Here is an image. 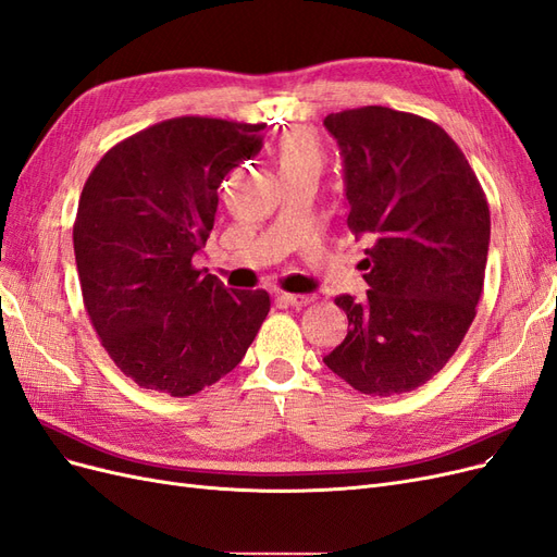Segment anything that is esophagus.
I'll return each mask as SVG.
<instances>
[{
  "instance_id": "esophagus-1",
  "label": "esophagus",
  "mask_w": 557,
  "mask_h": 557,
  "mask_svg": "<svg viewBox=\"0 0 557 557\" xmlns=\"http://www.w3.org/2000/svg\"><path fill=\"white\" fill-rule=\"evenodd\" d=\"M315 297L313 295H293V293H281V301L290 307H307Z\"/></svg>"
}]
</instances>
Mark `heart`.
Here are the masks:
<instances>
[{
  "instance_id": "heart-1",
  "label": "heart",
  "mask_w": 557,
  "mask_h": 557,
  "mask_svg": "<svg viewBox=\"0 0 557 557\" xmlns=\"http://www.w3.org/2000/svg\"><path fill=\"white\" fill-rule=\"evenodd\" d=\"M276 160L281 172L295 170V166H318L323 162V153H320V146L315 134L305 127H295L283 134L276 144Z\"/></svg>"
}]
</instances>
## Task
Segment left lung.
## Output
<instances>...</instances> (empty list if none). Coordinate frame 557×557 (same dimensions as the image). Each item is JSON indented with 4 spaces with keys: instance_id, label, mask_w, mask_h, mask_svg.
Wrapping results in <instances>:
<instances>
[{
    "instance_id": "8db88e82",
    "label": "left lung",
    "mask_w": 557,
    "mask_h": 557,
    "mask_svg": "<svg viewBox=\"0 0 557 557\" xmlns=\"http://www.w3.org/2000/svg\"><path fill=\"white\" fill-rule=\"evenodd\" d=\"M339 144L348 227L364 239L369 285L346 339L323 358L364 395L391 397L428 383L476 315L491 211L462 150L428 117L362 107L325 117Z\"/></svg>"
}]
</instances>
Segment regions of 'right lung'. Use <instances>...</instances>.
Masks as SVG:
<instances>
[{"label":"right lung","instance_id":"obj_1","mask_svg":"<svg viewBox=\"0 0 557 557\" xmlns=\"http://www.w3.org/2000/svg\"><path fill=\"white\" fill-rule=\"evenodd\" d=\"M264 125L183 115L115 144L78 199L74 252L102 346L146 391L188 397L237 367L269 313L264 290L193 267L218 188L260 153Z\"/></svg>","mask_w":557,"mask_h":557}]
</instances>
